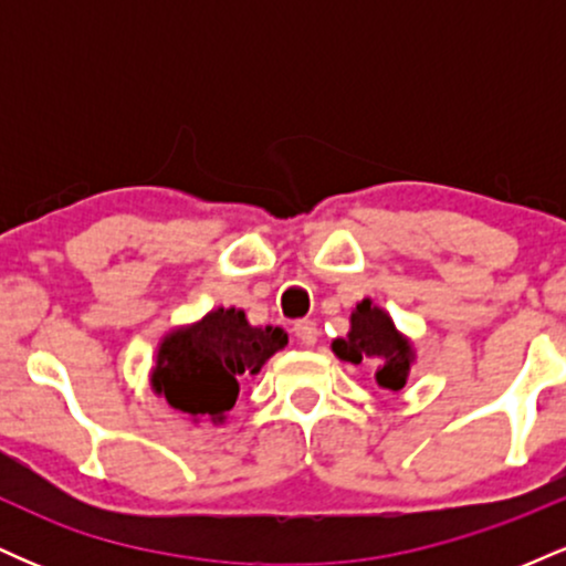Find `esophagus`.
<instances>
[{"instance_id": "esophagus-1", "label": "esophagus", "mask_w": 566, "mask_h": 566, "mask_svg": "<svg viewBox=\"0 0 566 566\" xmlns=\"http://www.w3.org/2000/svg\"><path fill=\"white\" fill-rule=\"evenodd\" d=\"M292 333H295V337L303 343V346H314V343L319 340V327H316V322L311 319H297L292 324Z\"/></svg>"}]
</instances>
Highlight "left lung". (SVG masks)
<instances>
[{"mask_svg": "<svg viewBox=\"0 0 566 566\" xmlns=\"http://www.w3.org/2000/svg\"><path fill=\"white\" fill-rule=\"evenodd\" d=\"M333 350L343 361H350V365L373 361L378 367L375 380H378V386L388 388V391L405 388L409 365H412V346H409L407 337L396 333L391 316L378 308V305L369 301L356 305V311L350 314L348 337L346 340L337 337Z\"/></svg>", "mask_w": 566, "mask_h": 566, "instance_id": "8db88e82", "label": "left lung"}]
</instances>
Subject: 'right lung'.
<instances>
[{"mask_svg":"<svg viewBox=\"0 0 566 566\" xmlns=\"http://www.w3.org/2000/svg\"><path fill=\"white\" fill-rule=\"evenodd\" d=\"M284 346V329L252 327L237 308L210 311L199 324L161 340L151 386L180 412L220 423L237 405L239 382L261 373L265 359Z\"/></svg>","mask_w":566,"mask_h":566,"instance_id":"1","label":"right lung"}]
</instances>
